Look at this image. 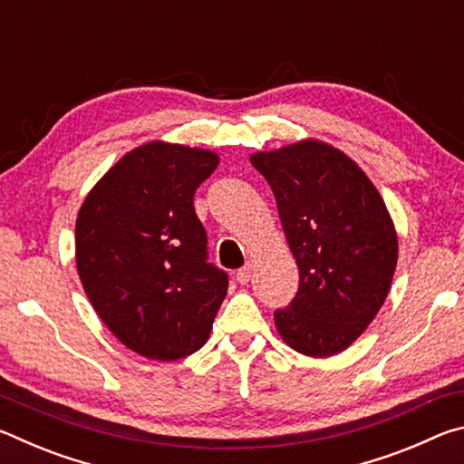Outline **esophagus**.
Returning <instances> with one entry per match:
<instances>
[{"mask_svg": "<svg viewBox=\"0 0 464 464\" xmlns=\"http://www.w3.org/2000/svg\"><path fill=\"white\" fill-rule=\"evenodd\" d=\"M235 278H237L239 285H247L249 278H251V266H246V268L237 270V274H235Z\"/></svg>", "mask_w": 464, "mask_h": 464, "instance_id": "esophagus-1", "label": "esophagus"}]
</instances>
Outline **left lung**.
<instances>
[{
	"instance_id": "1",
	"label": "left lung",
	"mask_w": 464,
	"mask_h": 464,
	"mask_svg": "<svg viewBox=\"0 0 464 464\" xmlns=\"http://www.w3.org/2000/svg\"><path fill=\"white\" fill-rule=\"evenodd\" d=\"M270 184L298 266V293L274 313L286 345L311 358L350 348L381 311L399 243L384 200L356 161L317 139L249 157Z\"/></svg>"
}]
</instances>
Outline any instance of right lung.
<instances>
[{
  "label": "right lung",
  "mask_w": 464,
  "mask_h": 464,
  "mask_svg": "<svg viewBox=\"0 0 464 464\" xmlns=\"http://www.w3.org/2000/svg\"><path fill=\"white\" fill-rule=\"evenodd\" d=\"M218 166L208 149L151 140L124 153L75 221L77 274L129 350L169 362L207 343L227 274L207 262L194 192Z\"/></svg>",
  "instance_id": "right-lung-1"
}]
</instances>
